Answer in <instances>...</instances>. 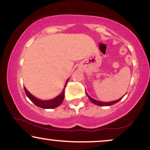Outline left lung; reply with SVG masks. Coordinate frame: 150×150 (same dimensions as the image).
Here are the masks:
<instances>
[{
	"label": "left lung",
	"mask_w": 150,
	"mask_h": 150,
	"mask_svg": "<svg viewBox=\"0 0 150 150\" xmlns=\"http://www.w3.org/2000/svg\"><path fill=\"white\" fill-rule=\"evenodd\" d=\"M86 92V91H85ZM86 94L87 95V97H88V98L89 99V100H90L93 103V104L97 105V106H111V105H113L115 104H116L117 102H118L120 99H122L123 97L120 98L119 99H117V100L116 101H110V102H102V101H97V100H95V99H92V97H89V96L88 95V94H87V92H86Z\"/></svg>",
	"instance_id": "8db88e82"
}]
</instances>
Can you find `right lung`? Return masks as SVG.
Masks as SVG:
<instances>
[{
	"label": "right lung",
	"mask_w": 150,
	"mask_h": 150,
	"mask_svg": "<svg viewBox=\"0 0 150 150\" xmlns=\"http://www.w3.org/2000/svg\"><path fill=\"white\" fill-rule=\"evenodd\" d=\"M68 80H69V79H68V80L66 81V82H65V87L64 88H63V92H61V94H59L58 97L54 98V99H50V100H40V99H37V98L34 97L32 94H31L25 87H24V88H25V92L26 93V95L27 96V97H28L29 99L36 105V106H38V107H40L42 108H54L58 107V106H60V105L62 104V102H63V99H64L65 88V87H66V85L67 83H68Z\"/></svg>",
	"instance_id": "right-lung-1"
}]
</instances>
